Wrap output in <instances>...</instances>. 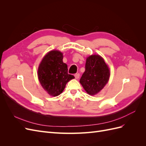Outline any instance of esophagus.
Instances as JSON below:
<instances>
[{"label": "esophagus", "mask_w": 146, "mask_h": 146, "mask_svg": "<svg viewBox=\"0 0 146 146\" xmlns=\"http://www.w3.org/2000/svg\"><path fill=\"white\" fill-rule=\"evenodd\" d=\"M74 76H75V78H76V79H78L79 77H80V74L77 73V74H75Z\"/></svg>", "instance_id": "obj_1"}]
</instances>
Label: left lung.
Masks as SVG:
<instances>
[{
    "label": "left lung",
    "instance_id": "left-lung-1",
    "mask_svg": "<svg viewBox=\"0 0 146 146\" xmlns=\"http://www.w3.org/2000/svg\"><path fill=\"white\" fill-rule=\"evenodd\" d=\"M110 70L102 57L91 55L86 58L85 71L80 80L83 88L90 95H95L108 82Z\"/></svg>",
    "mask_w": 146,
    "mask_h": 146
}]
</instances>
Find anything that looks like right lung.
I'll return each instance as SVG.
<instances>
[{
  "label": "right lung",
  "instance_id": "add662e5",
  "mask_svg": "<svg viewBox=\"0 0 146 146\" xmlns=\"http://www.w3.org/2000/svg\"><path fill=\"white\" fill-rule=\"evenodd\" d=\"M63 54L58 50L50 51L45 55L39 66V82L48 94L57 96L62 92L66 83L74 78L68 72V66L63 61Z\"/></svg>",
  "mask_w": 146,
  "mask_h": 146
}]
</instances>
